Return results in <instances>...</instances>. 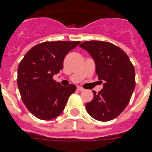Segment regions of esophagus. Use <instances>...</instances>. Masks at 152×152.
<instances>
[{"instance_id": "1", "label": "esophagus", "mask_w": 152, "mask_h": 152, "mask_svg": "<svg viewBox=\"0 0 152 152\" xmlns=\"http://www.w3.org/2000/svg\"><path fill=\"white\" fill-rule=\"evenodd\" d=\"M77 89H78V91H84V89H83V88H81V87H77Z\"/></svg>"}]
</instances>
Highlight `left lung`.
<instances>
[{"mask_svg":"<svg viewBox=\"0 0 152 152\" xmlns=\"http://www.w3.org/2000/svg\"><path fill=\"white\" fill-rule=\"evenodd\" d=\"M80 46L92 57L99 80L103 82L99 92L93 91L94 98L86 103V110L98 121L113 120L129 102L136 85L134 67L128 55L110 42L87 41Z\"/></svg>","mask_w":152,"mask_h":152,"instance_id":"8db88e82","label":"left lung"}]
</instances>
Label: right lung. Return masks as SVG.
I'll list each match as a JSON object with an SVG mask.
<instances>
[{
    "instance_id": "add662e5",
    "label": "right lung",
    "mask_w": 152,
    "mask_h": 152,
    "mask_svg": "<svg viewBox=\"0 0 152 152\" xmlns=\"http://www.w3.org/2000/svg\"><path fill=\"white\" fill-rule=\"evenodd\" d=\"M80 42H45L32 47L18 67L17 85L21 99L31 113L50 120L63 112L76 87L61 85L53 79L63 68L66 54Z\"/></svg>"
}]
</instances>
